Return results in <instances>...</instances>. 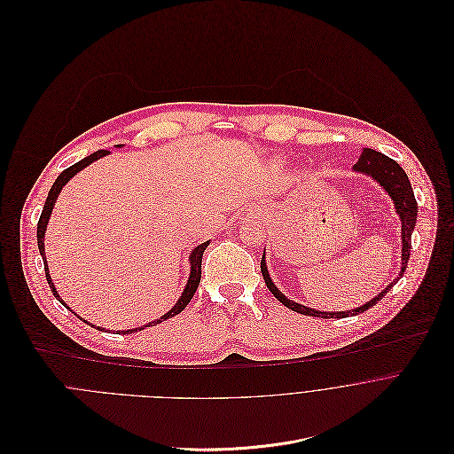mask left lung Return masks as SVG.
Wrapping results in <instances>:
<instances>
[{
	"label": "left lung",
	"mask_w": 454,
	"mask_h": 454,
	"mask_svg": "<svg viewBox=\"0 0 454 454\" xmlns=\"http://www.w3.org/2000/svg\"><path fill=\"white\" fill-rule=\"evenodd\" d=\"M354 171L357 173H364V175H369L372 176L376 183L390 195V199L394 200V206H395V213L399 215L401 218V239H403V254H401V271L399 276L381 292L378 294L372 301H369L367 304L359 306L356 309H348V311H318V309H313V308H308V306H302L299 302H294L290 301L288 297H285V294L281 290H278V286L274 285V281L270 279V274H268V266H266V261H264V252H262V257H261V274H262V279H264V285L266 288L271 292V295H274L279 302H283L286 308H290L292 311H297L301 315H308V317H320V318H345V317H354V315H359L367 311L369 308L376 306L387 292H390L395 283L403 278L404 270L408 266V259H410V248H411V232L415 229V222H417V200H415V195H413V190H411V184L408 180V175L406 171L390 157H387L385 153L381 152H376L372 148H364V152H361L357 162L352 166Z\"/></svg>",
	"instance_id": "left-lung-1"
}]
</instances>
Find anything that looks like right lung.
<instances>
[{
    "label": "right lung",
    "instance_id": "obj_1",
    "mask_svg": "<svg viewBox=\"0 0 454 454\" xmlns=\"http://www.w3.org/2000/svg\"><path fill=\"white\" fill-rule=\"evenodd\" d=\"M106 155H109L107 150H98V152H95V153H90V155L83 157V159L78 160L76 164L69 166L67 169H64V171L57 176V180H55L51 190H50V193H48L46 204H44V207H43V213H41V218H39V223H37V245H39V252H41L43 261H44L46 279H48V285H50V288H51V294L57 297V301H59L62 306H66V302L60 299V295H59L57 290H55V285L51 283L50 271H48V264H46V255H44V232H46V225H48V220H50V216H51L53 206H55L57 197H59V193L62 192V188L69 183V180H71L78 171H82L85 166H89L90 162H95L97 159L106 157ZM207 245H209V241L200 243V245L192 252V255H190V278H188L186 288H184L183 295H180V299L176 301V304H175L166 315H162L160 318H157V320H153V322H150V324H146V325H143V327H136V329H129V331H118V333H123V334L136 333V331H141V329H145V327L157 325V324L164 322L166 318H171V317H175V315H178L180 311H183V309L190 304V301L193 299V295H195V292H197V288H199V285H200V278H202V255H204V250L207 248ZM66 308H67V306H66ZM67 309H69V308H67ZM71 311H73V309H71ZM93 327H95V325H93ZM98 329H100V327H98ZM102 331H104V329H102Z\"/></svg>",
    "mask_w": 454,
    "mask_h": 454
}]
</instances>
